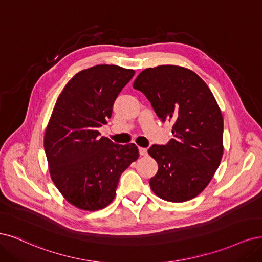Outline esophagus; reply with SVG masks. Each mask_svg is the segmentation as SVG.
Masks as SVG:
<instances>
[{"label":"esophagus","mask_w":262,"mask_h":262,"mask_svg":"<svg viewBox=\"0 0 262 262\" xmlns=\"http://www.w3.org/2000/svg\"><path fill=\"white\" fill-rule=\"evenodd\" d=\"M139 155L140 156H147L148 155V151L146 148H139Z\"/></svg>","instance_id":"1"}]
</instances>
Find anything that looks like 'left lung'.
Here are the masks:
<instances>
[{
    "label": "left lung",
    "instance_id": "1",
    "mask_svg": "<svg viewBox=\"0 0 262 262\" xmlns=\"http://www.w3.org/2000/svg\"><path fill=\"white\" fill-rule=\"evenodd\" d=\"M133 87L147 97L162 122H174L173 138L148 150L159 165L151 189L171 202L195 198L223 156V116L212 92L195 72L176 65L143 70Z\"/></svg>",
    "mask_w": 262,
    "mask_h": 262
}]
</instances>
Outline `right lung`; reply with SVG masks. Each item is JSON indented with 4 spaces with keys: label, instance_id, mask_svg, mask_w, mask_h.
<instances>
[{
    "label": "right lung",
    "instance_id": "add662e5",
    "mask_svg": "<svg viewBox=\"0 0 262 262\" xmlns=\"http://www.w3.org/2000/svg\"><path fill=\"white\" fill-rule=\"evenodd\" d=\"M134 74L117 65H96L76 74L56 100L45 151L56 188L76 208L96 211L111 204L122 173L139 157L136 145H116L98 130Z\"/></svg>",
    "mask_w": 262,
    "mask_h": 262
}]
</instances>
